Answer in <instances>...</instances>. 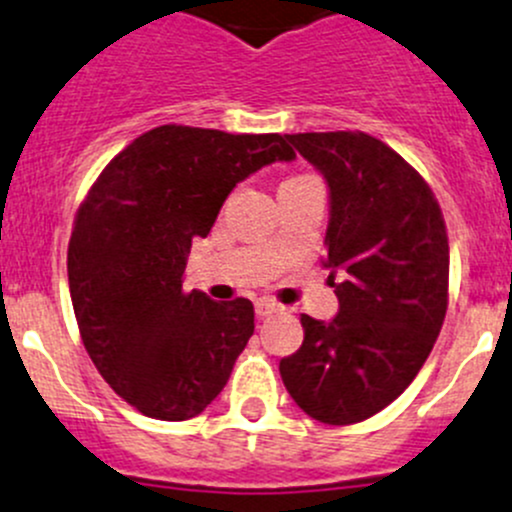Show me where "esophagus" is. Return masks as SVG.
<instances>
[{"instance_id": "esophagus-1", "label": "esophagus", "mask_w": 512, "mask_h": 512, "mask_svg": "<svg viewBox=\"0 0 512 512\" xmlns=\"http://www.w3.org/2000/svg\"><path fill=\"white\" fill-rule=\"evenodd\" d=\"M255 312H257V317H270V314L280 312V304H275L272 299H257Z\"/></svg>"}]
</instances>
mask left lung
<instances>
[{"label":"left lung","mask_w":512,"mask_h":512,"mask_svg":"<svg viewBox=\"0 0 512 512\" xmlns=\"http://www.w3.org/2000/svg\"><path fill=\"white\" fill-rule=\"evenodd\" d=\"M287 141L329 185L324 267L339 312L332 322L302 314L304 342L280 374L304 414L349 426L399 399L436 344L448 307L446 223L426 180L379 138Z\"/></svg>","instance_id":"obj_1"}]
</instances>
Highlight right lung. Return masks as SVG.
Returning <instances> with one entry per match:
<instances>
[{
    "label": "right lung",
    "instance_id": "right-lung-1",
    "mask_svg": "<svg viewBox=\"0 0 512 512\" xmlns=\"http://www.w3.org/2000/svg\"><path fill=\"white\" fill-rule=\"evenodd\" d=\"M294 151L280 133L158 126L103 168L69 240V289L81 339L123 401L185 421L223 391L255 309L183 292L195 237H208L240 180Z\"/></svg>",
    "mask_w": 512,
    "mask_h": 512
}]
</instances>
